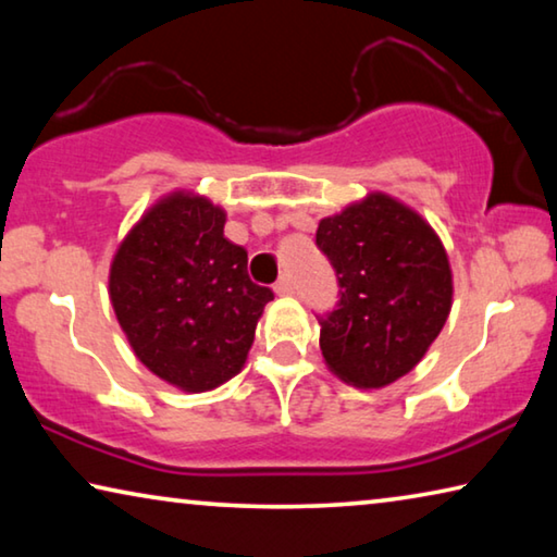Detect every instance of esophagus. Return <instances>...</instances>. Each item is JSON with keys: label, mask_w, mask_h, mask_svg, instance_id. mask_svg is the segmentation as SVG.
I'll use <instances>...</instances> for the list:
<instances>
[{"label": "esophagus", "mask_w": 557, "mask_h": 557, "mask_svg": "<svg viewBox=\"0 0 557 557\" xmlns=\"http://www.w3.org/2000/svg\"><path fill=\"white\" fill-rule=\"evenodd\" d=\"M275 292H277V295H292V292H295V282H292L289 275H282V277L277 280Z\"/></svg>", "instance_id": "34e87169"}]
</instances>
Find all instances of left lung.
Segmentation results:
<instances>
[{"label":"left lung","instance_id":"left-lung-1","mask_svg":"<svg viewBox=\"0 0 557 557\" xmlns=\"http://www.w3.org/2000/svg\"><path fill=\"white\" fill-rule=\"evenodd\" d=\"M317 245L342 287L338 307L319 319L326 369L354 388H385L422 361L447 322L455 285L445 245L383 191L319 221Z\"/></svg>","mask_w":557,"mask_h":557}]
</instances>
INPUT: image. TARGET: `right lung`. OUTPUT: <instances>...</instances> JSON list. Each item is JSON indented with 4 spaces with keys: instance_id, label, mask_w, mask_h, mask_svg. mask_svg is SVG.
Wrapping results in <instances>:
<instances>
[{
    "instance_id": "right-lung-1",
    "label": "right lung",
    "mask_w": 557,
    "mask_h": 557,
    "mask_svg": "<svg viewBox=\"0 0 557 557\" xmlns=\"http://www.w3.org/2000/svg\"><path fill=\"white\" fill-rule=\"evenodd\" d=\"M223 225L221 206L178 188L149 206L110 262L108 295L132 351L184 393L213 391L243 371L272 299Z\"/></svg>"
}]
</instances>
